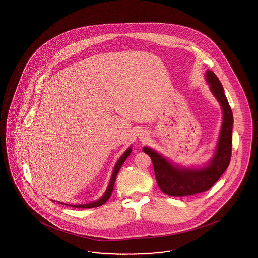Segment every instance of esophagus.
Segmentation results:
<instances>
[{
	"label": "esophagus",
	"instance_id": "obj_1",
	"mask_svg": "<svg viewBox=\"0 0 258 258\" xmlns=\"http://www.w3.org/2000/svg\"><path fill=\"white\" fill-rule=\"evenodd\" d=\"M147 137H148V136H147L145 133H141V134L139 135V139H141V140H146Z\"/></svg>",
	"mask_w": 258,
	"mask_h": 258
}]
</instances>
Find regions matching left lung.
Instances as JSON below:
<instances>
[{
  "label": "left lung",
  "mask_w": 258,
  "mask_h": 258,
  "mask_svg": "<svg viewBox=\"0 0 258 258\" xmlns=\"http://www.w3.org/2000/svg\"><path fill=\"white\" fill-rule=\"evenodd\" d=\"M207 81L223 110V122L212 162L207 167L200 169L182 168L172 166L165 158L150 148H143V152L151 158L159 188L168 196L182 197L208 191L221 177L230 164L233 128L232 110L222 85L216 75L212 71H208Z\"/></svg>",
  "instance_id": "obj_1"
}]
</instances>
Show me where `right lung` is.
Wrapping results in <instances>:
<instances>
[{
    "mask_svg": "<svg viewBox=\"0 0 258 258\" xmlns=\"http://www.w3.org/2000/svg\"><path fill=\"white\" fill-rule=\"evenodd\" d=\"M132 153V148L130 147L126 151L124 152L122 155H121V158L119 159V161L117 162L116 166L114 167V171H113V174H112V177H111V180L109 183V186L107 188L106 192L104 193V195L102 197L100 198L98 201L96 202H92L90 204H85V205H67V206H70V207H73V208H86V209H91V208H95V207H99V206H102L104 203H106L108 201V199L111 197L112 195V192H113V189H114V184H115V180H116V177H117V174L121 168V165L124 163L125 159L130 156V154ZM62 204V203H61Z\"/></svg>",
    "mask_w": 258,
    "mask_h": 258,
    "instance_id": "obj_1",
    "label": "right lung"
}]
</instances>
